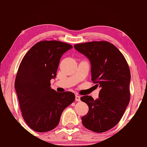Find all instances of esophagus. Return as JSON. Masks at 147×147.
I'll use <instances>...</instances> for the list:
<instances>
[{
	"mask_svg": "<svg viewBox=\"0 0 147 147\" xmlns=\"http://www.w3.org/2000/svg\"><path fill=\"white\" fill-rule=\"evenodd\" d=\"M75 100L76 101H80V96H78V95H76L75 96Z\"/></svg>",
	"mask_w": 147,
	"mask_h": 147,
	"instance_id": "1",
	"label": "esophagus"
}]
</instances>
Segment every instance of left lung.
<instances>
[{"instance_id": "obj_1", "label": "left lung", "mask_w": 147, "mask_h": 147, "mask_svg": "<svg viewBox=\"0 0 147 147\" xmlns=\"http://www.w3.org/2000/svg\"><path fill=\"white\" fill-rule=\"evenodd\" d=\"M74 47L89 59L91 80L100 88L96 100L88 95L80 98L89 109L81 118L82 125L95 133H104L117 125L129 103V67L123 54L107 41L76 44Z\"/></svg>"}]
</instances>
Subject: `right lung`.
Here are the masks:
<instances>
[{"instance_id":"obj_1","label":"right lung","mask_w":147,"mask_h":147,"mask_svg":"<svg viewBox=\"0 0 147 147\" xmlns=\"http://www.w3.org/2000/svg\"><path fill=\"white\" fill-rule=\"evenodd\" d=\"M72 48L61 41H40L20 64L14 88L22 117L34 131L45 133L55 129L63 111L75 100L73 92H58L51 88L62 55Z\"/></svg>"}]
</instances>
